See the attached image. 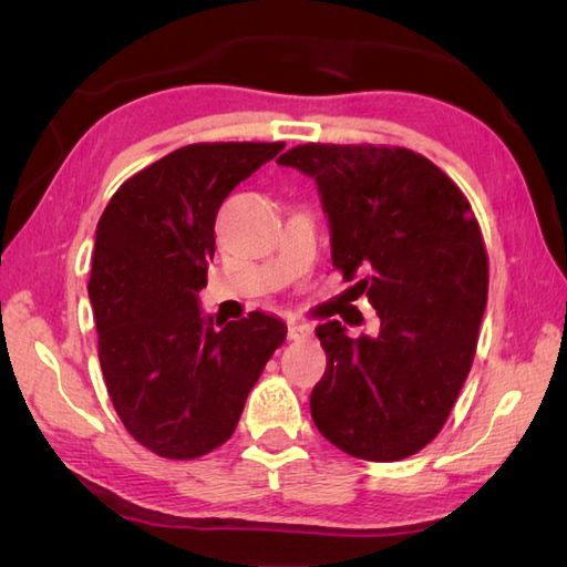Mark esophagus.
<instances>
[{
	"label": "esophagus",
	"instance_id": "obj_1",
	"mask_svg": "<svg viewBox=\"0 0 567 567\" xmlns=\"http://www.w3.org/2000/svg\"><path fill=\"white\" fill-rule=\"evenodd\" d=\"M311 333V327L309 323H305V321H287V339L290 341H299V339H305V336H309Z\"/></svg>",
	"mask_w": 567,
	"mask_h": 567
}]
</instances>
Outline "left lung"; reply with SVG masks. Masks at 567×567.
<instances>
[{"label":"left lung","mask_w":567,"mask_h":567,"mask_svg":"<svg viewBox=\"0 0 567 567\" xmlns=\"http://www.w3.org/2000/svg\"><path fill=\"white\" fill-rule=\"evenodd\" d=\"M315 177L331 260L380 317L378 336L317 327L327 372L311 390L321 436L392 463L443 429L473 365L487 305V250L470 202L424 155L400 146L305 143L277 158Z\"/></svg>","instance_id":"1"}]
</instances>
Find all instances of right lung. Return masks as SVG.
I'll return each instance as SVG.
<instances>
[{"label": "right lung", "mask_w": 567, "mask_h": 567, "mask_svg": "<svg viewBox=\"0 0 567 567\" xmlns=\"http://www.w3.org/2000/svg\"><path fill=\"white\" fill-rule=\"evenodd\" d=\"M285 143H192L114 192L97 224L90 302L118 419L161 457L192 461L231 439L287 327L262 311L216 329L199 309L214 221L231 189Z\"/></svg>", "instance_id": "add662e5"}]
</instances>
